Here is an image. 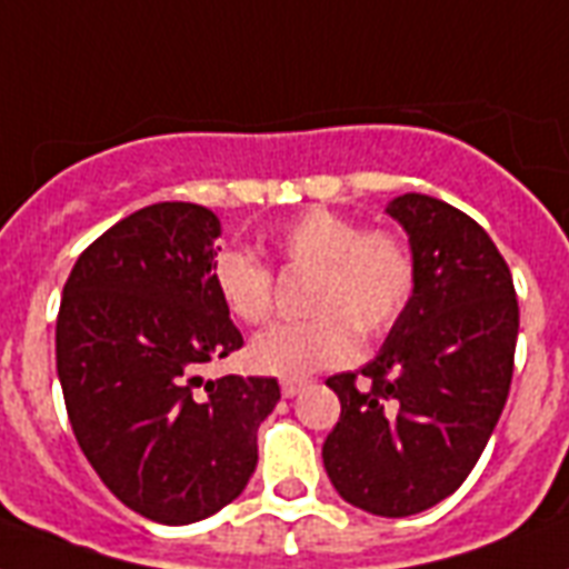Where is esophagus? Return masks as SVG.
<instances>
[{
  "mask_svg": "<svg viewBox=\"0 0 569 569\" xmlns=\"http://www.w3.org/2000/svg\"><path fill=\"white\" fill-rule=\"evenodd\" d=\"M302 386H306V380H281V395H284V398H293V395L302 391Z\"/></svg>",
  "mask_w": 569,
  "mask_h": 569,
  "instance_id": "obj_1",
  "label": "esophagus"
}]
</instances>
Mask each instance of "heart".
Returning <instances> with one entry per match:
<instances>
[{
  "label": "heart",
  "mask_w": 569,
  "mask_h": 569,
  "mask_svg": "<svg viewBox=\"0 0 569 569\" xmlns=\"http://www.w3.org/2000/svg\"><path fill=\"white\" fill-rule=\"evenodd\" d=\"M284 272H311L299 323L270 326L249 345L254 371L299 380L350 362L359 338H382L407 315L418 288V258L407 234L365 228L341 210L308 207L267 234ZM210 284L228 315L246 326L272 311V272L246 249L228 246L210 261Z\"/></svg>",
  "instance_id": "b5f03b06"
}]
</instances>
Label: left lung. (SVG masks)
Returning <instances> with one entry per match:
<instances>
[{
	"instance_id": "left-lung-1",
	"label": "left lung",
	"mask_w": 569,
	"mask_h": 569,
	"mask_svg": "<svg viewBox=\"0 0 569 569\" xmlns=\"http://www.w3.org/2000/svg\"><path fill=\"white\" fill-rule=\"evenodd\" d=\"M389 213L407 228L418 288L380 356L326 386L341 416L323 466L341 499L377 517H412L448 499L499 421L519 332L510 267L472 216L407 192Z\"/></svg>"
}]
</instances>
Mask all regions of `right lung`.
<instances>
[{"instance_id": "right-lung-1", "label": "right lung", "mask_w": 569, "mask_h": 569, "mask_svg": "<svg viewBox=\"0 0 569 569\" xmlns=\"http://www.w3.org/2000/svg\"><path fill=\"white\" fill-rule=\"evenodd\" d=\"M219 219L189 201L124 216L79 254L56 320L70 427L100 481L162 526L210 517L246 490L272 377L204 380L243 347L213 284Z\"/></svg>"}]
</instances>
